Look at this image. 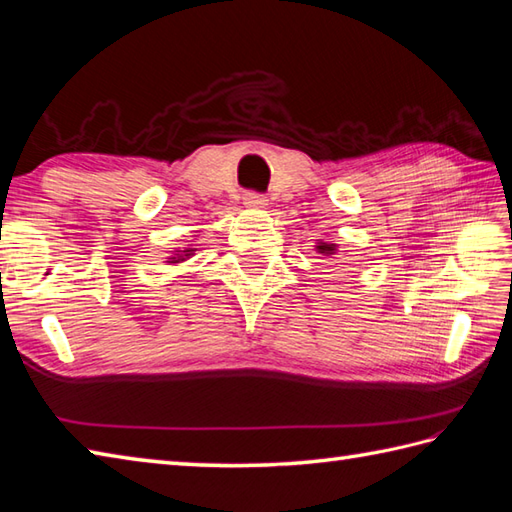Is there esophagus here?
Returning a JSON list of instances; mask_svg holds the SVG:
<instances>
[{
	"label": "esophagus",
	"instance_id": "1",
	"mask_svg": "<svg viewBox=\"0 0 512 512\" xmlns=\"http://www.w3.org/2000/svg\"><path fill=\"white\" fill-rule=\"evenodd\" d=\"M266 198L264 195H259V193H255V191H246L244 193V204L248 206V209H264L266 206Z\"/></svg>",
	"mask_w": 512,
	"mask_h": 512
}]
</instances>
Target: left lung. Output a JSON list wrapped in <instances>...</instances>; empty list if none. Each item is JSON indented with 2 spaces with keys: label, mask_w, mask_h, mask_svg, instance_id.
Listing matches in <instances>:
<instances>
[{
  "label": "left lung",
  "mask_w": 512,
  "mask_h": 512,
  "mask_svg": "<svg viewBox=\"0 0 512 512\" xmlns=\"http://www.w3.org/2000/svg\"><path fill=\"white\" fill-rule=\"evenodd\" d=\"M317 250L321 255H334L336 253V244H328V242H317Z\"/></svg>",
  "instance_id": "obj_1"
}]
</instances>
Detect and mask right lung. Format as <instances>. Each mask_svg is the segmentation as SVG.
I'll use <instances>...</instances> for the list:
<instances>
[{"label": "right lung", "mask_w": 512, "mask_h": 512, "mask_svg": "<svg viewBox=\"0 0 512 512\" xmlns=\"http://www.w3.org/2000/svg\"><path fill=\"white\" fill-rule=\"evenodd\" d=\"M193 250H195V248L176 250V253H173V257H169V262H167V264H180V262H184V259H189V257L193 255Z\"/></svg>", "instance_id": "right-lung-1"}]
</instances>
